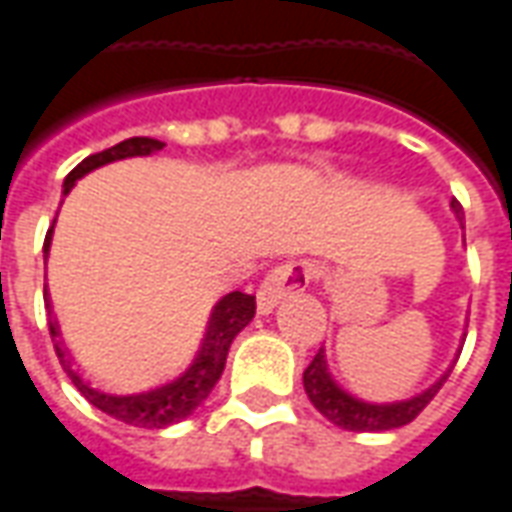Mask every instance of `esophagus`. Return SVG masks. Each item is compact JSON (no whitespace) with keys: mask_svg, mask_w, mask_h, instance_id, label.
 <instances>
[{"mask_svg":"<svg viewBox=\"0 0 512 512\" xmlns=\"http://www.w3.org/2000/svg\"><path fill=\"white\" fill-rule=\"evenodd\" d=\"M314 277L316 266L314 263H305V260H288L283 266H277V269L271 271L269 277L260 283V291H257V314L269 316L288 294L305 291Z\"/></svg>","mask_w":512,"mask_h":512,"instance_id":"obj_1","label":"esophagus"}]
</instances>
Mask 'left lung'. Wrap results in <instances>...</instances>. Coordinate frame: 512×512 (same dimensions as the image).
I'll use <instances>...</instances> for the list:
<instances>
[{
  "mask_svg": "<svg viewBox=\"0 0 512 512\" xmlns=\"http://www.w3.org/2000/svg\"><path fill=\"white\" fill-rule=\"evenodd\" d=\"M451 212L457 215L460 227L462 224V207L457 201H451ZM465 339V333H462ZM451 370L440 375L434 384L417 392L412 398H403V401H387V403H375L364 401V398H356L350 395L347 389L336 384V378L330 375L328 356H325V347H319V353L314 356V361L308 364V370L302 373V387H305V395L308 401L314 403L316 412L325 415L339 429L347 431H389V429H401L406 423H412L423 409L426 403L437 395V389L443 387V381L448 378Z\"/></svg>",
  "mask_w": 512,
  "mask_h": 512,
  "instance_id": "8db88e82",
  "label": "left lung"
}]
</instances>
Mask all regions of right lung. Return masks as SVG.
<instances>
[{"label": "right lung", "mask_w": 512, "mask_h": 512, "mask_svg": "<svg viewBox=\"0 0 512 512\" xmlns=\"http://www.w3.org/2000/svg\"><path fill=\"white\" fill-rule=\"evenodd\" d=\"M162 148H165V142H159V139L131 137L117 142V145H111L106 151H100V154L86 156L81 165L64 179V196H69V190L78 184V179H83L92 170L111 165V162H120V159L159 154ZM52 227L47 232V238H44V263H47V255H50ZM44 300H47V285H44ZM252 319H255V297L252 294H243V291H229V294H224L221 300L212 305L207 328H204V336H201V344H198L193 361L184 367V373L170 378L165 384H159V387L145 389V392H131V395H111V392L95 389L89 381H83L81 375L72 370V364L66 358V350L58 342V328H55L52 319L50 336L52 342H55V353H58V361H61L64 373L72 378V384L78 387V392L92 406H97L100 412H106L114 420H123L128 426L165 429V426H173V423H179L184 417H190L201 403L207 401V395L218 384V378H221L224 367H227V353L232 342H235V336Z\"/></svg>", "instance_id": "add662e5"}]
</instances>
